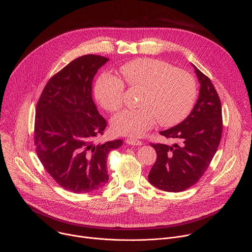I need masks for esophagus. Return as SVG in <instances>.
<instances>
[{
  "instance_id": "esophagus-1",
  "label": "esophagus",
  "mask_w": 252,
  "mask_h": 252,
  "mask_svg": "<svg viewBox=\"0 0 252 252\" xmlns=\"http://www.w3.org/2000/svg\"><path fill=\"white\" fill-rule=\"evenodd\" d=\"M126 142L127 143V145H130V146H141L142 145L141 140H138L135 138H126Z\"/></svg>"
}]
</instances>
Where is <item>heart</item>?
Wrapping results in <instances>:
<instances>
[{
  "instance_id": "heart-1",
  "label": "heart",
  "mask_w": 252,
  "mask_h": 252,
  "mask_svg": "<svg viewBox=\"0 0 252 252\" xmlns=\"http://www.w3.org/2000/svg\"><path fill=\"white\" fill-rule=\"evenodd\" d=\"M125 83L141 90L133 110H126L112 120L115 132L139 136L157 123L172 126L192 111L197 96L195 79L188 71L155 59H137L121 66ZM125 85L111 74L101 75L94 86V96L104 110L116 113L124 103Z\"/></svg>"
}]
</instances>
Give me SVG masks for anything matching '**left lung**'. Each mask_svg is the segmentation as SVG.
I'll list each match as a JSON object with an SVG mask.
<instances>
[{
    "label": "left lung",
    "instance_id": "obj_1",
    "mask_svg": "<svg viewBox=\"0 0 252 252\" xmlns=\"http://www.w3.org/2000/svg\"><path fill=\"white\" fill-rule=\"evenodd\" d=\"M192 65L200 83L197 101L185 121L160 131L161 135L177 142L172 146L151 143L157 152V160L149 182L168 192L184 191L199 181L218 151L222 133L218 92L211 81Z\"/></svg>",
    "mask_w": 252,
    "mask_h": 252
}]
</instances>
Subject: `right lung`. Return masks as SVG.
<instances>
[{
	"mask_svg": "<svg viewBox=\"0 0 252 252\" xmlns=\"http://www.w3.org/2000/svg\"><path fill=\"white\" fill-rule=\"evenodd\" d=\"M109 59L82 56L51 78L37 103L34 146L42 164L57 184L75 193L96 190L109 182L107 155L122 139L94 145L106 121L93 99L97 69Z\"/></svg>",
	"mask_w": 252,
	"mask_h": 252,
	"instance_id": "right-lung-1",
	"label": "right lung"
}]
</instances>
